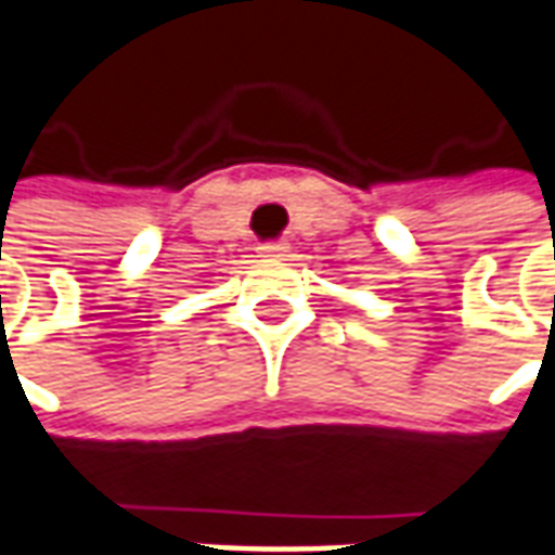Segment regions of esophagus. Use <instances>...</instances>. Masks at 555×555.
<instances>
[{
    "instance_id": "1",
    "label": "esophagus",
    "mask_w": 555,
    "mask_h": 555,
    "mask_svg": "<svg viewBox=\"0 0 555 555\" xmlns=\"http://www.w3.org/2000/svg\"><path fill=\"white\" fill-rule=\"evenodd\" d=\"M258 251H261V258H279V255H285V251H288V243H282V240L261 243V246H258Z\"/></svg>"
}]
</instances>
